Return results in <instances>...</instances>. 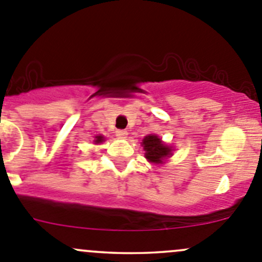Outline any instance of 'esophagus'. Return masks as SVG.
I'll list each match as a JSON object with an SVG mask.
<instances>
[{
    "label": "esophagus",
    "mask_w": 262,
    "mask_h": 262,
    "mask_svg": "<svg viewBox=\"0 0 262 262\" xmlns=\"http://www.w3.org/2000/svg\"><path fill=\"white\" fill-rule=\"evenodd\" d=\"M115 134H116V137H118V138H120V139H124V138H126V137H128V132L121 130V129L116 130Z\"/></svg>",
    "instance_id": "1"
}]
</instances>
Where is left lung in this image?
I'll return each mask as SVG.
<instances>
[{"label":"left lung","instance_id":"1","mask_svg":"<svg viewBox=\"0 0 262 262\" xmlns=\"http://www.w3.org/2000/svg\"><path fill=\"white\" fill-rule=\"evenodd\" d=\"M142 146L146 150L144 155H146L147 160L150 163H156V165L163 163V160H166V157H170L172 155L171 147L163 143L162 139L156 134H149V136L144 137L143 141H142Z\"/></svg>","mask_w":262,"mask_h":262}]
</instances>
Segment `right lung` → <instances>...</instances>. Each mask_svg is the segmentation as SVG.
<instances>
[{
  "mask_svg": "<svg viewBox=\"0 0 262 262\" xmlns=\"http://www.w3.org/2000/svg\"><path fill=\"white\" fill-rule=\"evenodd\" d=\"M105 141V138L102 136H96L95 137V144H99V143H102V142Z\"/></svg>",
  "mask_w": 262,
  "mask_h": 262,
  "instance_id": "1",
  "label": "right lung"
}]
</instances>
